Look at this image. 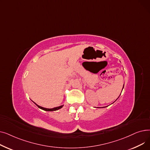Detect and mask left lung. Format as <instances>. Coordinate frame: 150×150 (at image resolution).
<instances>
[{
  "instance_id": "8db88e82",
  "label": "left lung",
  "mask_w": 150,
  "mask_h": 150,
  "mask_svg": "<svg viewBox=\"0 0 150 150\" xmlns=\"http://www.w3.org/2000/svg\"><path fill=\"white\" fill-rule=\"evenodd\" d=\"M123 87H124V85H123ZM123 89H122V90H123Z\"/></svg>"
}]
</instances>
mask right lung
Here are the masks:
<instances>
[{"mask_svg": "<svg viewBox=\"0 0 150 150\" xmlns=\"http://www.w3.org/2000/svg\"><path fill=\"white\" fill-rule=\"evenodd\" d=\"M33 103H34L39 108H40V109L44 110V111H57V110H58V109H61V108H62V106H63V105H61V106H58V107H56V108H53L49 109V108H43V107H42V106H39V105H38L36 103H35L34 101H33Z\"/></svg>", "mask_w": 150, "mask_h": 150, "instance_id": "obj_1", "label": "right lung"}]
</instances>
